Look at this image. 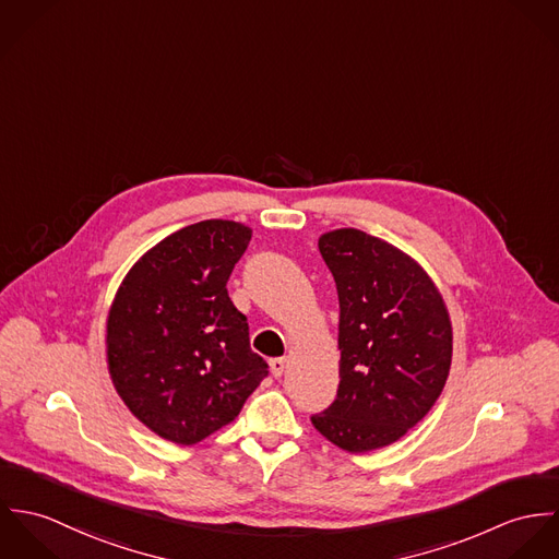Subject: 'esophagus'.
Listing matches in <instances>:
<instances>
[{
	"label": "esophagus",
	"instance_id": "1",
	"mask_svg": "<svg viewBox=\"0 0 559 559\" xmlns=\"http://www.w3.org/2000/svg\"><path fill=\"white\" fill-rule=\"evenodd\" d=\"M284 370H286V357H275V359H271V374H273L275 379H280V377L284 374Z\"/></svg>",
	"mask_w": 559,
	"mask_h": 559
}]
</instances>
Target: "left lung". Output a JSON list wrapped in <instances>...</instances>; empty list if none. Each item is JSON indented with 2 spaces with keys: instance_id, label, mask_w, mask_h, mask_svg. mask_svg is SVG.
<instances>
[{
  "instance_id": "8db88e82",
  "label": "left lung",
  "mask_w": 559,
  "mask_h": 559,
  "mask_svg": "<svg viewBox=\"0 0 559 559\" xmlns=\"http://www.w3.org/2000/svg\"><path fill=\"white\" fill-rule=\"evenodd\" d=\"M340 299V385L312 424L361 454L399 441L437 402L452 364V324L432 280L399 247L355 228L319 239Z\"/></svg>"
}]
</instances>
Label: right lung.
Listing matches in <instances>:
<instances>
[{
	"instance_id": "add662e5",
	"label": "right lung",
	"mask_w": 559,
	"mask_h": 559,
	"mask_svg": "<svg viewBox=\"0 0 559 559\" xmlns=\"http://www.w3.org/2000/svg\"><path fill=\"white\" fill-rule=\"evenodd\" d=\"M249 239L251 230L237 222L187 226L133 264L111 304L114 388L171 443L193 445L230 424L269 374L226 288Z\"/></svg>"
}]
</instances>
